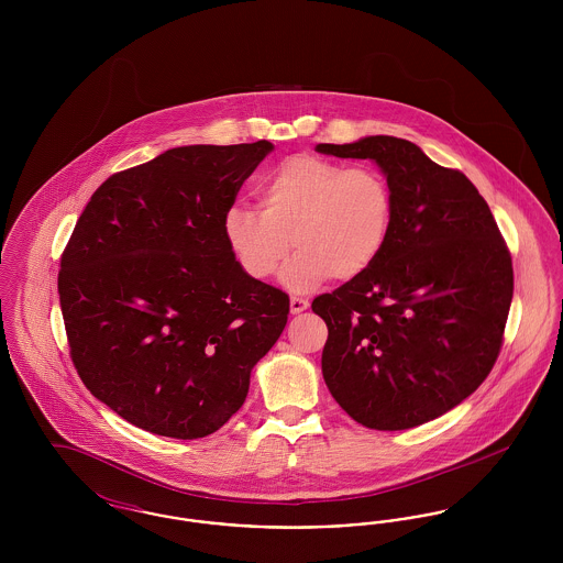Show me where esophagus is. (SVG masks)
Instances as JSON below:
<instances>
[{
  "mask_svg": "<svg viewBox=\"0 0 563 563\" xmlns=\"http://www.w3.org/2000/svg\"><path fill=\"white\" fill-rule=\"evenodd\" d=\"M308 306H310L308 297H301V295H294L291 297V314H299V312L308 310Z\"/></svg>",
  "mask_w": 563,
  "mask_h": 563,
  "instance_id": "obj_1",
  "label": "esophagus"
}]
</instances>
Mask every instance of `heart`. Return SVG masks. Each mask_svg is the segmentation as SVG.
Segmentation results:
<instances>
[{
  "mask_svg": "<svg viewBox=\"0 0 563 563\" xmlns=\"http://www.w3.org/2000/svg\"><path fill=\"white\" fill-rule=\"evenodd\" d=\"M260 211L232 207L223 236L253 280H268L291 253L285 285L306 291L324 278L352 280L382 255L395 221V191L375 166L295 154L257 186Z\"/></svg>",
  "mask_w": 563,
  "mask_h": 563,
  "instance_id": "b5f03b06",
  "label": "heart"
}]
</instances>
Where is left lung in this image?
<instances>
[{
  "label": "left lung",
  "instance_id": "obj_1",
  "mask_svg": "<svg viewBox=\"0 0 563 563\" xmlns=\"http://www.w3.org/2000/svg\"><path fill=\"white\" fill-rule=\"evenodd\" d=\"M317 150L374 161L395 191L377 262L312 301L329 329L324 384L367 429L420 427L475 393L500 354L512 299L509 246L468 177L416 143L375 134Z\"/></svg>",
  "mask_w": 563,
  "mask_h": 563
}]
</instances>
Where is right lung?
I'll return each mask as SVG.
<instances>
[{"instance_id": "add662e5", "label": "right lung", "mask_w": 563, "mask_h": 563, "mask_svg": "<svg viewBox=\"0 0 563 563\" xmlns=\"http://www.w3.org/2000/svg\"><path fill=\"white\" fill-rule=\"evenodd\" d=\"M175 147L113 173L60 255L58 297L84 386L139 429L200 439L246 399L289 295L242 272L223 214L272 152Z\"/></svg>"}]
</instances>
